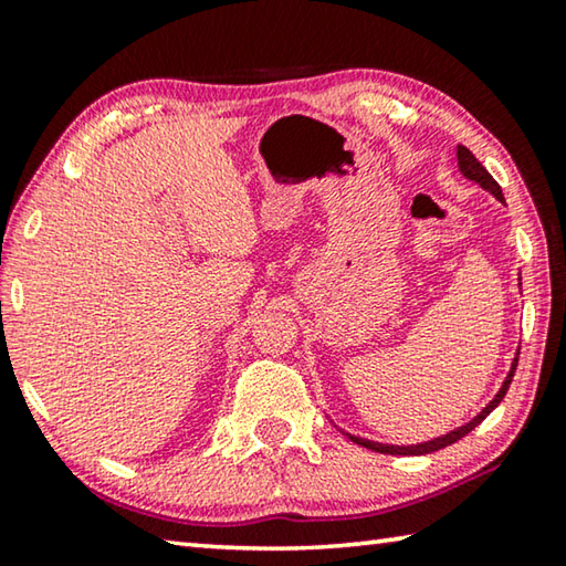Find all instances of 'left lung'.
<instances>
[{"label": "left lung", "mask_w": 566, "mask_h": 566, "mask_svg": "<svg viewBox=\"0 0 566 566\" xmlns=\"http://www.w3.org/2000/svg\"><path fill=\"white\" fill-rule=\"evenodd\" d=\"M457 159H459V171H462V175L467 177V179H472V181H476L479 187H484L486 191H492V195L500 199V202H504V195H502V187L496 185L494 181V177L490 175V171H486L484 167H482V161H479L472 151H469L467 147H462L459 145L457 147ZM516 361H520V357H514V361H512V369H510V375H506V379H504V385H502V389L496 391V397L490 401V405H486L482 411H479V415L469 421V424H464V427H459V429H454V432H449V434H444V437H437V439H432V442H424V444H415V447H395V444H379V442H369V439H361V437H352L349 434V439L354 444H359V447H367V449H371V452H379V454H429V452H437V449H444V447H449V444H454V442H459V439L462 437H467L469 432H472V429L476 427V424H482V421L486 419V415H490V411L500 405V401L504 399V395H506V389H510V385H512V377H514V369H516Z\"/></svg>", "instance_id": "8db88e82"}]
</instances>
